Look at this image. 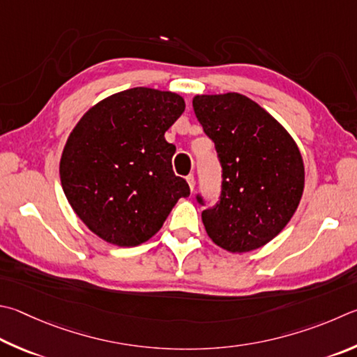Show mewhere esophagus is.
<instances>
[{
  "mask_svg": "<svg viewBox=\"0 0 357 357\" xmlns=\"http://www.w3.org/2000/svg\"><path fill=\"white\" fill-rule=\"evenodd\" d=\"M185 181H187V183H189L190 190H193V187H195V178H193V174H189V176L185 178Z\"/></svg>",
  "mask_w": 357,
  "mask_h": 357,
  "instance_id": "1",
  "label": "esophagus"
}]
</instances>
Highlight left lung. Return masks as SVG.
I'll return each instance as SVG.
<instances>
[{"mask_svg":"<svg viewBox=\"0 0 357 357\" xmlns=\"http://www.w3.org/2000/svg\"><path fill=\"white\" fill-rule=\"evenodd\" d=\"M193 111L222 165L220 198L201 213L207 236L231 252L261 248L300 204V150L273 116L241 93L198 95ZM197 201L206 206L199 193Z\"/></svg>","mask_w":357,"mask_h":357,"instance_id":"obj_1","label":"left lung"}]
</instances>
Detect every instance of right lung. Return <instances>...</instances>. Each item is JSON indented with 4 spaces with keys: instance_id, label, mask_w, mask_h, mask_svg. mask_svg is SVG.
I'll use <instances>...</instances> for the list:
<instances>
[{
    "instance_id": "1",
    "label": "right lung",
    "mask_w": 357,
    "mask_h": 357,
    "mask_svg": "<svg viewBox=\"0 0 357 357\" xmlns=\"http://www.w3.org/2000/svg\"><path fill=\"white\" fill-rule=\"evenodd\" d=\"M185 102L179 95L135 87L93 106L77 121L61 158V183L87 228L119 246L146 242L179 198L190 195L176 176V146L164 134Z\"/></svg>"
}]
</instances>
